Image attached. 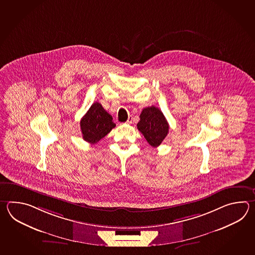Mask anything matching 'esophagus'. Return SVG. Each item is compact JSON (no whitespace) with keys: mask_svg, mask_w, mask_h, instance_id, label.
I'll use <instances>...</instances> for the list:
<instances>
[{"mask_svg":"<svg viewBox=\"0 0 255 255\" xmlns=\"http://www.w3.org/2000/svg\"><path fill=\"white\" fill-rule=\"evenodd\" d=\"M132 122H133V117L132 116H129L128 117V121H127V124H132Z\"/></svg>","mask_w":255,"mask_h":255,"instance_id":"1","label":"esophagus"}]
</instances>
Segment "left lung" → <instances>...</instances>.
Wrapping results in <instances>:
<instances>
[{
	"label": "left lung",
	"instance_id": "left-lung-1",
	"mask_svg": "<svg viewBox=\"0 0 255 255\" xmlns=\"http://www.w3.org/2000/svg\"><path fill=\"white\" fill-rule=\"evenodd\" d=\"M137 128L150 146H158L168 133V123L162 112L156 107L145 108L141 112Z\"/></svg>",
	"mask_w": 255,
	"mask_h": 255
}]
</instances>
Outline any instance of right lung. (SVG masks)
<instances>
[{
	"instance_id": "right-lung-1",
	"label": "right lung",
	"mask_w": 255,
	"mask_h": 255,
	"mask_svg": "<svg viewBox=\"0 0 255 255\" xmlns=\"http://www.w3.org/2000/svg\"><path fill=\"white\" fill-rule=\"evenodd\" d=\"M84 140L90 144H96L114 128L116 124L102 105L96 102L88 109L80 121Z\"/></svg>"
}]
</instances>
